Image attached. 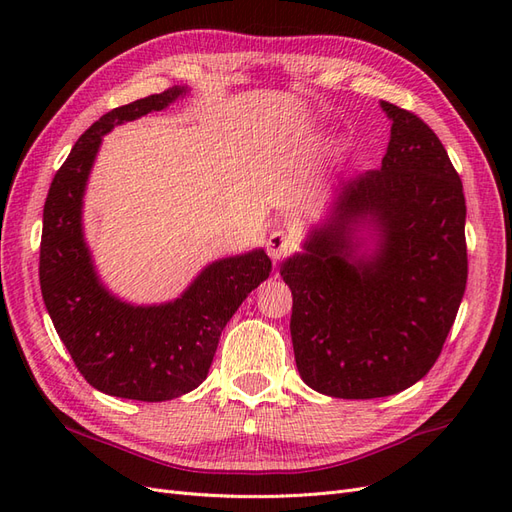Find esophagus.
Here are the masks:
<instances>
[{"mask_svg":"<svg viewBox=\"0 0 512 512\" xmlns=\"http://www.w3.org/2000/svg\"><path fill=\"white\" fill-rule=\"evenodd\" d=\"M294 247H297V239H294L286 230H273L267 239V252L273 260L288 256Z\"/></svg>","mask_w":512,"mask_h":512,"instance_id":"obj_1","label":"esophagus"}]
</instances>
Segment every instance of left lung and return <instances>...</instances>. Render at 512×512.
Here are the masks:
<instances>
[{
  "label": "left lung",
  "instance_id": "1",
  "mask_svg": "<svg viewBox=\"0 0 512 512\" xmlns=\"http://www.w3.org/2000/svg\"><path fill=\"white\" fill-rule=\"evenodd\" d=\"M382 166L342 181L333 218L282 265L292 290L294 361L307 386L339 399L389 397L438 361L468 282L466 198L427 123L391 102ZM379 247L354 257L353 232Z\"/></svg>",
  "mask_w": 512,
  "mask_h": 512
}]
</instances>
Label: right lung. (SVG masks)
Returning a JSON list of instances; mask_svg holds the SVG:
<instances>
[{"mask_svg": "<svg viewBox=\"0 0 512 512\" xmlns=\"http://www.w3.org/2000/svg\"><path fill=\"white\" fill-rule=\"evenodd\" d=\"M183 94L185 87H170L102 115L72 147L44 203L40 288L46 312L83 378L113 397L166 401L194 391L209 374L226 322L271 273L265 250L215 260L179 299L149 307L115 299L98 280L83 241L81 207L102 136Z\"/></svg>", "mask_w": 512, "mask_h": 512, "instance_id": "right-lung-1", "label": "right lung"}]
</instances>
